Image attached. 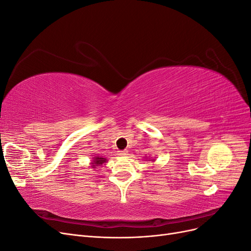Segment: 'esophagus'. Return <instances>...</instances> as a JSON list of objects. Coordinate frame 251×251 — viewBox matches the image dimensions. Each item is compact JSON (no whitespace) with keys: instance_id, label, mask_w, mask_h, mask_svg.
Wrapping results in <instances>:
<instances>
[{"instance_id":"esophagus-1","label":"esophagus","mask_w":251,"mask_h":251,"mask_svg":"<svg viewBox=\"0 0 251 251\" xmlns=\"http://www.w3.org/2000/svg\"><path fill=\"white\" fill-rule=\"evenodd\" d=\"M118 155L119 156H126L127 155V151L126 150H124V151H118Z\"/></svg>"}]
</instances>
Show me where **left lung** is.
Returning a JSON list of instances; mask_svg holds the SVG:
<instances>
[{"mask_svg": "<svg viewBox=\"0 0 251 251\" xmlns=\"http://www.w3.org/2000/svg\"><path fill=\"white\" fill-rule=\"evenodd\" d=\"M149 160H150V159H149ZM151 161H154V162H155V159H154V158H151Z\"/></svg>", "mask_w": 251, "mask_h": 251, "instance_id": "8db88e82", "label": "left lung"}]
</instances>
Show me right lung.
I'll return each instance as SVG.
<instances>
[{"mask_svg": "<svg viewBox=\"0 0 251 251\" xmlns=\"http://www.w3.org/2000/svg\"><path fill=\"white\" fill-rule=\"evenodd\" d=\"M107 158H104L102 156H95L92 158V161H91V168L92 169H96V166H100L102 165L103 163L107 162Z\"/></svg>", "mask_w": 251, "mask_h": 251, "instance_id": "add662e5", "label": "right lung"}]
</instances>
